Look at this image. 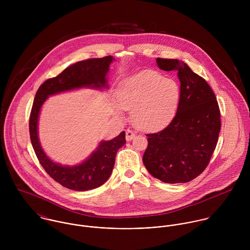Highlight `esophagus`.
Listing matches in <instances>:
<instances>
[{
  "label": "esophagus",
  "instance_id": "34e87169",
  "mask_svg": "<svg viewBox=\"0 0 250 250\" xmlns=\"http://www.w3.org/2000/svg\"><path fill=\"white\" fill-rule=\"evenodd\" d=\"M136 136V133L131 131V130H127L126 131V140L129 142V141H132Z\"/></svg>",
  "mask_w": 250,
  "mask_h": 250
}]
</instances>
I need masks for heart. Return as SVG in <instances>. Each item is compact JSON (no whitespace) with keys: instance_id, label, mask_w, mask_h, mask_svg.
I'll return each mask as SVG.
<instances>
[{"instance_id":"obj_1","label":"heart","mask_w":250,"mask_h":250,"mask_svg":"<svg viewBox=\"0 0 250 250\" xmlns=\"http://www.w3.org/2000/svg\"><path fill=\"white\" fill-rule=\"evenodd\" d=\"M114 110L123 117L122 109L131 110V121L139 129L156 130L174 116L180 100L179 84L153 70L140 72L124 80L118 91Z\"/></svg>"}]
</instances>
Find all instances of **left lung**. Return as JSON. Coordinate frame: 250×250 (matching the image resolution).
I'll use <instances>...</instances> for the list:
<instances>
[{"label":"left lung","instance_id":"1","mask_svg":"<svg viewBox=\"0 0 250 250\" xmlns=\"http://www.w3.org/2000/svg\"><path fill=\"white\" fill-rule=\"evenodd\" d=\"M165 71H177V112L164 130L148 134L143 165L155 178L168 184L187 183L208 166L218 140L220 112L207 82L179 60L157 59Z\"/></svg>","mask_w":250,"mask_h":250}]
</instances>
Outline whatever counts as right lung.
<instances>
[{"mask_svg":"<svg viewBox=\"0 0 250 250\" xmlns=\"http://www.w3.org/2000/svg\"><path fill=\"white\" fill-rule=\"evenodd\" d=\"M115 60L111 56L76 62L59 76L45 81L36 92L30 117V136L36 157L45 171L62 186L77 191L93 189L109 178L117 150L125 143V132L109 141H101L83 162L65 166L54 162L43 150L38 138V119L42 106L49 96L90 88L107 90L109 65Z\"/></svg>","mask_w":250,"mask_h":250,"instance_id":"right-lung-1","label":"right lung"}]
</instances>
